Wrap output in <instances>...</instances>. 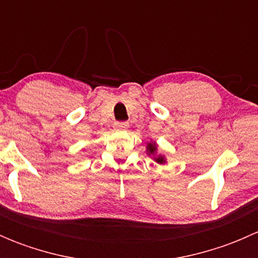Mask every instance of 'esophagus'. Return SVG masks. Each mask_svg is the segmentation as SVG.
I'll return each mask as SVG.
<instances>
[{
	"mask_svg": "<svg viewBox=\"0 0 258 258\" xmlns=\"http://www.w3.org/2000/svg\"><path fill=\"white\" fill-rule=\"evenodd\" d=\"M114 127L117 130H126L128 128V122H116L114 123Z\"/></svg>",
	"mask_w": 258,
	"mask_h": 258,
	"instance_id": "obj_1",
	"label": "esophagus"
}]
</instances>
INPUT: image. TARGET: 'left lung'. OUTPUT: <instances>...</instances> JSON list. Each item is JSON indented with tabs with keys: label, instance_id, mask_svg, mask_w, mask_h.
Segmentation results:
<instances>
[{
	"label": "left lung",
	"instance_id": "1",
	"mask_svg": "<svg viewBox=\"0 0 258 258\" xmlns=\"http://www.w3.org/2000/svg\"><path fill=\"white\" fill-rule=\"evenodd\" d=\"M148 151H150V153H153V152H155V151H156V146H155V145H152V144H150V145H148ZM156 161H157L158 163L165 162V160H163L162 156H160V157L156 158Z\"/></svg>",
	"mask_w": 258,
	"mask_h": 258
}]
</instances>
